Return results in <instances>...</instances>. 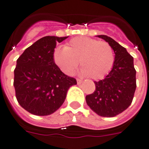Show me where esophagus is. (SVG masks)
Segmentation results:
<instances>
[{
  "mask_svg": "<svg viewBox=\"0 0 149 149\" xmlns=\"http://www.w3.org/2000/svg\"><path fill=\"white\" fill-rule=\"evenodd\" d=\"M82 82H83V81H82V80L78 79V78H77V84H81L82 83Z\"/></svg>",
  "mask_w": 149,
  "mask_h": 149,
  "instance_id": "1",
  "label": "esophagus"
}]
</instances>
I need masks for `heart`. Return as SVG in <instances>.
<instances>
[{
    "label": "heart",
    "mask_w": 149,
    "mask_h": 149,
    "mask_svg": "<svg viewBox=\"0 0 149 149\" xmlns=\"http://www.w3.org/2000/svg\"><path fill=\"white\" fill-rule=\"evenodd\" d=\"M57 67L67 75H72L78 63L81 73L94 80L102 79L113 67L114 55L111 47L105 41L87 37H76L65 47H57L53 53Z\"/></svg>",
    "instance_id": "obj_1"
}]
</instances>
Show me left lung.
<instances>
[{"label": "left lung", "instance_id": "left-lung-1", "mask_svg": "<svg viewBox=\"0 0 149 149\" xmlns=\"http://www.w3.org/2000/svg\"><path fill=\"white\" fill-rule=\"evenodd\" d=\"M109 43L114 53L111 70L104 79L95 81L96 90L86 96L90 109L102 117L111 118L129 107L136 88L133 58L114 39L107 35H97Z\"/></svg>", "mask_w": 149, "mask_h": 149}]
</instances>
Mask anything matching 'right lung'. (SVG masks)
<instances>
[{"mask_svg":"<svg viewBox=\"0 0 149 149\" xmlns=\"http://www.w3.org/2000/svg\"><path fill=\"white\" fill-rule=\"evenodd\" d=\"M68 37L46 36L25 49L16 61L13 86L18 102L29 112L45 116L61 107L68 89L77 84L57 67L53 53Z\"/></svg>","mask_w":149,"mask_h":149,"instance_id":"obj_1","label":"right lung"}]
</instances>
